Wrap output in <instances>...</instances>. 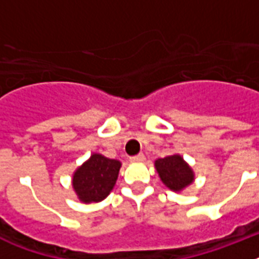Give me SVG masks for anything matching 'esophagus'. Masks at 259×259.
I'll return each instance as SVG.
<instances>
[{
	"label": "esophagus",
	"mask_w": 259,
	"mask_h": 259,
	"mask_svg": "<svg viewBox=\"0 0 259 259\" xmlns=\"http://www.w3.org/2000/svg\"><path fill=\"white\" fill-rule=\"evenodd\" d=\"M145 160V156L144 154H137V156H132L130 157V161L132 162H142Z\"/></svg>",
	"instance_id": "esophagus-1"
}]
</instances>
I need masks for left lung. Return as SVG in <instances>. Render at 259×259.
Segmentation results:
<instances>
[{"label":"left lung","instance_id":"obj_1","mask_svg":"<svg viewBox=\"0 0 259 259\" xmlns=\"http://www.w3.org/2000/svg\"><path fill=\"white\" fill-rule=\"evenodd\" d=\"M154 166L162 183L175 192H180L187 188L195 179L192 168L179 154L158 158L154 162Z\"/></svg>","mask_w":259,"mask_h":259}]
</instances>
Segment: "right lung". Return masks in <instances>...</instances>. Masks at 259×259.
<instances>
[{
	"label": "right lung",
	"instance_id": "right-lung-1",
	"mask_svg": "<svg viewBox=\"0 0 259 259\" xmlns=\"http://www.w3.org/2000/svg\"><path fill=\"white\" fill-rule=\"evenodd\" d=\"M121 162L107 158L99 153L91 154L86 162H83L75 170L72 177V187L83 203H98L109 196L115 185Z\"/></svg>",
	"mask_w": 259,
	"mask_h": 259
}]
</instances>
